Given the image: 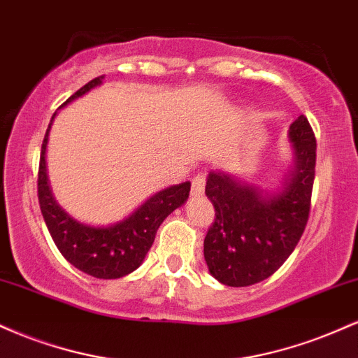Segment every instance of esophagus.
Returning a JSON list of instances; mask_svg holds the SVG:
<instances>
[{"instance_id":"obj_1","label":"esophagus","mask_w":358,"mask_h":358,"mask_svg":"<svg viewBox=\"0 0 358 358\" xmlns=\"http://www.w3.org/2000/svg\"><path fill=\"white\" fill-rule=\"evenodd\" d=\"M205 192V176L196 175L192 182V196H202Z\"/></svg>"}]
</instances>
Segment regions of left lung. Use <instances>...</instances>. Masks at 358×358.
<instances>
[{"label":"left lung","mask_w":358,"mask_h":358,"mask_svg":"<svg viewBox=\"0 0 358 358\" xmlns=\"http://www.w3.org/2000/svg\"><path fill=\"white\" fill-rule=\"evenodd\" d=\"M293 166L278 192L261 190L231 173L210 171L205 195L215 219L203 241L208 271L225 286L264 281L285 264L305 232L315 182L316 139L299 116L287 131Z\"/></svg>","instance_id":"8db88e82"}]
</instances>
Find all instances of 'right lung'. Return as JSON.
Here are the masks:
<instances>
[{
    "label": "right lung",
    "mask_w": 358,
    "mask_h": 358,
    "mask_svg": "<svg viewBox=\"0 0 358 358\" xmlns=\"http://www.w3.org/2000/svg\"><path fill=\"white\" fill-rule=\"evenodd\" d=\"M102 80H104V76L87 82L60 108L79 99L90 89L101 85ZM55 116L57 113L53 114L45 133L38 168V202L48 232L62 256L82 273L99 279L126 276L143 264L148 250L155 242L156 231L163 224V220L187 202L190 195V182L156 192L131 215L116 224L106 225V227L82 224L57 203L50 190V183H48L45 155H47L48 133H50Z\"/></svg>",
    "instance_id": "obj_1"
}]
</instances>
